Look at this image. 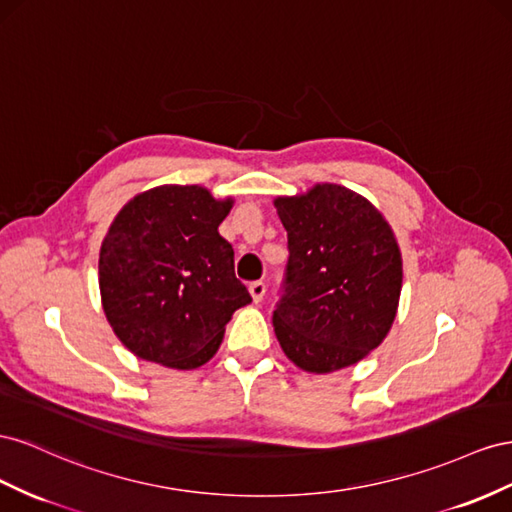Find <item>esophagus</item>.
<instances>
[{
	"label": "esophagus",
	"instance_id": "esophagus-1",
	"mask_svg": "<svg viewBox=\"0 0 512 512\" xmlns=\"http://www.w3.org/2000/svg\"><path fill=\"white\" fill-rule=\"evenodd\" d=\"M248 291H251V296L255 302H261L266 296V283L264 281H253L251 285H248Z\"/></svg>",
	"mask_w": 512,
	"mask_h": 512
}]
</instances>
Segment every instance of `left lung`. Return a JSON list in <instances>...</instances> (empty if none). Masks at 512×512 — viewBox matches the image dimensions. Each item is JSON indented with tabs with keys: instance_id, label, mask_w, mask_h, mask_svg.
Segmentation results:
<instances>
[{
	"instance_id": "left-lung-1",
	"label": "left lung",
	"mask_w": 512,
	"mask_h": 512,
	"mask_svg": "<svg viewBox=\"0 0 512 512\" xmlns=\"http://www.w3.org/2000/svg\"><path fill=\"white\" fill-rule=\"evenodd\" d=\"M289 261L272 324L285 356L309 373L360 362L397 317L403 261L371 201L339 184L276 197Z\"/></svg>"
}]
</instances>
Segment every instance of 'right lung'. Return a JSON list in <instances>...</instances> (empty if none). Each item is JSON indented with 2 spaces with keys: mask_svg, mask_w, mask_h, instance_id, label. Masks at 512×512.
Returning a JSON list of instances; mask_svg holds the SVG:
<instances>
[{
  "mask_svg": "<svg viewBox=\"0 0 512 512\" xmlns=\"http://www.w3.org/2000/svg\"><path fill=\"white\" fill-rule=\"evenodd\" d=\"M233 199L165 184L130 199L100 246L102 309L137 358L197 369L223 341L233 311L251 302L218 233Z\"/></svg>",
  "mask_w": 512,
  "mask_h": 512,
  "instance_id": "right-lung-1",
  "label": "right lung"
}]
</instances>
